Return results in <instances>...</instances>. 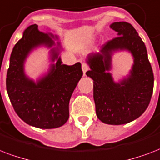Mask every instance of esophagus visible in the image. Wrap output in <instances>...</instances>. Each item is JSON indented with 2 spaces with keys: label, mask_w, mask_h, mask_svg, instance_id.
<instances>
[{
  "label": "esophagus",
  "mask_w": 160,
  "mask_h": 160,
  "mask_svg": "<svg viewBox=\"0 0 160 160\" xmlns=\"http://www.w3.org/2000/svg\"><path fill=\"white\" fill-rule=\"evenodd\" d=\"M82 72H83V74L85 75L86 72L89 70V67L87 65L86 63H82Z\"/></svg>",
  "instance_id": "obj_1"
}]
</instances>
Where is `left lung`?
<instances>
[{
  "label": "left lung",
  "mask_w": 160,
  "mask_h": 160,
  "mask_svg": "<svg viewBox=\"0 0 160 160\" xmlns=\"http://www.w3.org/2000/svg\"><path fill=\"white\" fill-rule=\"evenodd\" d=\"M117 38L102 46L99 52L87 58L90 70L87 76L93 80V98L98 119L107 124L130 122L143 114L148 108L153 89V73L144 43L130 23L113 22L110 25ZM118 50H128L133 56L130 74L116 83L109 71L112 57Z\"/></svg>",
  "instance_id": "obj_1"
}]
</instances>
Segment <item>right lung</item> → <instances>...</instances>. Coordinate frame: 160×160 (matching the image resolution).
Here are the masks:
<instances>
[{
    "instance_id": "1",
    "label": "right lung",
    "mask_w": 160,
    "mask_h": 160,
    "mask_svg": "<svg viewBox=\"0 0 160 160\" xmlns=\"http://www.w3.org/2000/svg\"><path fill=\"white\" fill-rule=\"evenodd\" d=\"M38 25L25 30L13 48L7 75V91L15 112L27 124L39 128H55L68 120L69 101L82 76L81 63L62 64V50L57 35L40 32ZM50 48L48 74L35 82L24 73V62L34 49Z\"/></svg>"
}]
</instances>
